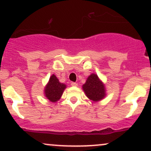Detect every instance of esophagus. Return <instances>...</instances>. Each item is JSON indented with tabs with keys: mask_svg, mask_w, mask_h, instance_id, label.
Returning <instances> with one entry per match:
<instances>
[{
	"mask_svg": "<svg viewBox=\"0 0 151 151\" xmlns=\"http://www.w3.org/2000/svg\"><path fill=\"white\" fill-rule=\"evenodd\" d=\"M71 85H72V86H77L78 84L76 82H72L71 83Z\"/></svg>",
	"mask_w": 151,
	"mask_h": 151,
	"instance_id": "34e87169",
	"label": "esophagus"
}]
</instances>
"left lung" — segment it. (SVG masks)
I'll return each instance as SVG.
<instances>
[{"label": "left lung", "instance_id": "1", "mask_svg": "<svg viewBox=\"0 0 151 151\" xmlns=\"http://www.w3.org/2000/svg\"><path fill=\"white\" fill-rule=\"evenodd\" d=\"M82 89L89 99L94 102L101 101L106 96L104 83L95 73L88 77L86 82L82 85Z\"/></svg>", "mask_w": 151, "mask_h": 151}]
</instances>
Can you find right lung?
<instances>
[{
    "instance_id": "obj_1",
    "label": "right lung",
    "mask_w": 151,
    "mask_h": 151,
    "mask_svg": "<svg viewBox=\"0 0 151 151\" xmlns=\"http://www.w3.org/2000/svg\"><path fill=\"white\" fill-rule=\"evenodd\" d=\"M66 88V84L60 82L58 77L55 74H52L45 87V96L51 102L55 103L60 99Z\"/></svg>"
}]
</instances>
